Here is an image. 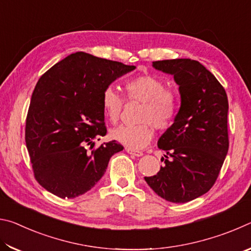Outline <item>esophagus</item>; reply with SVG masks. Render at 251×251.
<instances>
[{"label": "esophagus", "mask_w": 251, "mask_h": 251, "mask_svg": "<svg viewBox=\"0 0 251 251\" xmlns=\"http://www.w3.org/2000/svg\"><path fill=\"white\" fill-rule=\"evenodd\" d=\"M125 151H126L127 152H128V154L133 155V156H136V157H141V156H143V152H142V151H134V150H131V148H128V147H126Z\"/></svg>", "instance_id": "34e87169"}]
</instances>
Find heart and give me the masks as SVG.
I'll return each mask as SVG.
<instances>
[{
	"label": "heart",
	"mask_w": 251,
	"mask_h": 251,
	"mask_svg": "<svg viewBox=\"0 0 251 251\" xmlns=\"http://www.w3.org/2000/svg\"><path fill=\"white\" fill-rule=\"evenodd\" d=\"M126 100L139 101L138 118L135 125H121L112 130V137L131 150L147 146L154 137V126L159 130L171 128L179 110V96L172 88L154 75H137L125 80ZM100 104L104 115L113 124L120 121L124 99L113 87L105 88L101 93Z\"/></svg>",
	"instance_id": "1"
}]
</instances>
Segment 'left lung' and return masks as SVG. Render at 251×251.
<instances>
[{
  "label": "left lung",
  "instance_id": "obj_1",
  "mask_svg": "<svg viewBox=\"0 0 251 251\" xmlns=\"http://www.w3.org/2000/svg\"><path fill=\"white\" fill-rule=\"evenodd\" d=\"M174 75L181 105L175 123L161 135L164 166L145 177L148 186L171 202H187L206 194L219 176L229 148L228 99L223 85L194 59L152 62Z\"/></svg>",
  "mask_w": 251,
  "mask_h": 251
}]
</instances>
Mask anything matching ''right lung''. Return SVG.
Listing matches in <instances>:
<instances>
[{
  "instance_id": "add662e5",
  "label": "right lung",
  "mask_w": 251,
  "mask_h": 251,
  "mask_svg": "<svg viewBox=\"0 0 251 251\" xmlns=\"http://www.w3.org/2000/svg\"><path fill=\"white\" fill-rule=\"evenodd\" d=\"M133 65L77 52L41 76L29 104L25 142L34 177L59 198H75L92 189L114 154L116 141L94 147L105 136L101 93Z\"/></svg>"
}]
</instances>
